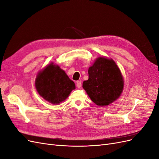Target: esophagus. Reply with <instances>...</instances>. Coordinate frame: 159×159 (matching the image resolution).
Here are the masks:
<instances>
[{
    "mask_svg": "<svg viewBox=\"0 0 159 159\" xmlns=\"http://www.w3.org/2000/svg\"><path fill=\"white\" fill-rule=\"evenodd\" d=\"M76 86L78 88H81V82L80 81H76Z\"/></svg>",
    "mask_w": 159,
    "mask_h": 159,
    "instance_id": "esophagus-1",
    "label": "esophagus"
}]
</instances>
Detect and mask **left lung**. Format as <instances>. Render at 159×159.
<instances>
[{
	"label": "left lung",
	"mask_w": 159,
	"mask_h": 159,
	"mask_svg": "<svg viewBox=\"0 0 159 159\" xmlns=\"http://www.w3.org/2000/svg\"><path fill=\"white\" fill-rule=\"evenodd\" d=\"M88 74L89 79L83 82V88L96 105L105 106L121 95L123 78L113 60L98 57L89 68Z\"/></svg>",
	"instance_id": "obj_1"
}]
</instances>
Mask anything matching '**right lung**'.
I'll return each instance as SVG.
<instances>
[{
    "instance_id": "obj_1",
    "label": "right lung",
    "mask_w": 159,
    "mask_h": 159,
    "mask_svg": "<svg viewBox=\"0 0 159 159\" xmlns=\"http://www.w3.org/2000/svg\"><path fill=\"white\" fill-rule=\"evenodd\" d=\"M35 84L40 95L52 104L63 102L75 88L74 82L65 71L53 63L38 74Z\"/></svg>"
}]
</instances>
